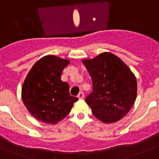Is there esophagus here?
Masks as SVG:
<instances>
[{
  "mask_svg": "<svg viewBox=\"0 0 159 159\" xmlns=\"http://www.w3.org/2000/svg\"><path fill=\"white\" fill-rule=\"evenodd\" d=\"M77 97H78L79 99H83V97H84V93L82 92H80L79 94L77 95Z\"/></svg>",
  "mask_w": 159,
  "mask_h": 159,
  "instance_id": "esophagus-1",
  "label": "esophagus"
}]
</instances>
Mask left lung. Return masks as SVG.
I'll use <instances>...</instances> for the list:
<instances>
[{"label": "left lung", "instance_id": "1", "mask_svg": "<svg viewBox=\"0 0 159 159\" xmlns=\"http://www.w3.org/2000/svg\"><path fill=\"white\" fill-rule=\"evenodd\" d=\"M82 62L92 80L93 91L85 101L93 115L106 124L121 120L135 102L134 74L120 58L108 52Z\"/></svg>", "mask_w": 159, "mask_h": 159}]
</instances>
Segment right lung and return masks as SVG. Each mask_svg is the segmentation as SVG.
I'll return each mask as SVG.
<instances>
[{
  "mask_svg": "<svg viewBox=\"0 0 159 159\" xmlns=\"http://www.w3.org/2000/svg\"><path fill=\"white\" fill-rule=\"evenodd\" d=\"M70 61L47 55L37 61L22 86V101L35 119L57 124L69 114L77 98L69 93V85L61 80L62 70Z\"/></svg>",
  "mask_w": 159,
  "mask_h": 159,
  "instance_id": "obj_1",
  "label": "right lung"
}]
</instances>
